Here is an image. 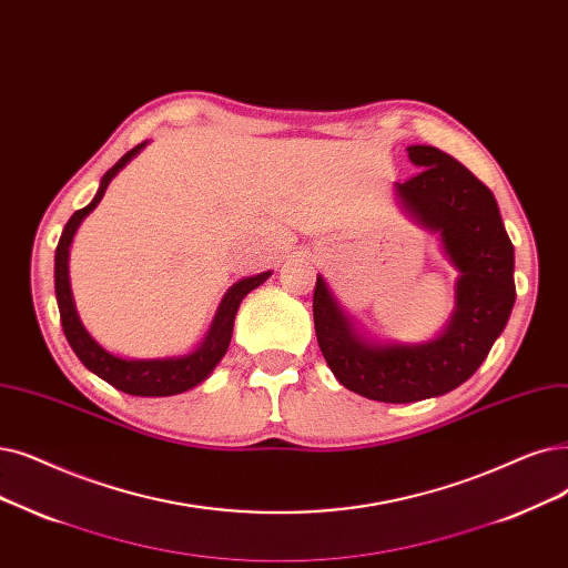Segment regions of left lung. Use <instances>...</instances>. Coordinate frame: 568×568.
I'll list each match as a JSON object with an SVG mask.
<instances>
[{
    "label": "left lung",
    "instance_id": "8db88e82",
    "mask_svg": "<svg viewBox=\"0 0 568 568\" xmlns=\"http://www.w3.org/2000/svg\"><path fill=\"white\" fill-rule=\"evenodd\" d=\"M406 151L420 174L394 183V190L406 213L438 234L459 271L450 325L427 343H368L323 276L313 292L315 336L332 374L343 387L385 404L440 397L471 378L515 304L513 243L495 194L434 145Z\"/></svg>",
    "mask_w": 568,
    "mask_h": 568
}]
</instances>
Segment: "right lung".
<instances>
[{
    "mask_svg": "<svg viewBox=\"0 0 568 568\" xmlns=\"http://www.w3.org/2000/svg\"><path fill=\"white\" fill-rule=\"evenodd\" d=\"M145 145L139 143L134 145L130 153L122 155L109 171L104 174L100 190H97L94 200L73 213L69 217V223L64 225V232L60 236V243L55 248V297H58V308H60V320H62V329L64 336L71 345V351L77 353V357L90 368L92 374L113 385L115 389L134 394V397H171V394H181L194 385H200L209 378V374L215 368V364L225 357L230 341H232V329H234V317L239 311L241 300L262 285L271 271H264V274L251 276V278H241L234 283L227 294L217 306V313L213 317V325L202 341V345L190 355L181 357H160V359H125L111 355L104 351L100 343H97L88 329L81 325L77 306H73L71 297V285H69V245L73 234H77L79 225L83 223V217L102 202V196L111 183V179L118 174V171L125 166L134 155L141 153V148Z\"/></svg>",
    "mask_w": 568,
    "mask_h": 568,
    "instance_id": "add662e5",
    "label": "right lung"
}]
</instances>
